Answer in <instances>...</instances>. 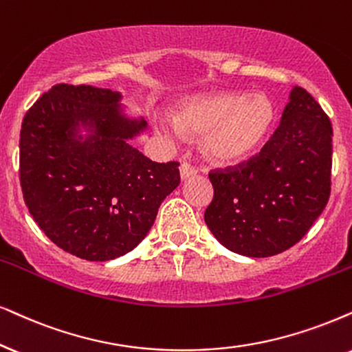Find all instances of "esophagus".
<instances>
[{"instance_id": "obj_1", "label": "esophagus", "mask_w": 352, "mask_h": 352, "mask_svg": "<svg viewBox=\"0 0 352 352\" xmlns=\"http://www.w3.org/2000/svg\"><path fill=\"white\" fill-rule=\"evenodd\" d=\"M197 172H198V168L195 167V166H191L190 162L184 161V162L180 164V177H182V180L188 179V177L197 175Z\"/></svg>"}]
</instances>
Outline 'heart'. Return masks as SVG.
Instances as JSON below:
<instances>
[{"instance_id": "heart-1", "label": "heart", "mask_w": 352, "mask_h": 352, "mask_svg": "<svg viewBox=\"0 0 352 352\" xmlns=\"http://www.w3.org/2000/svg\"><path fill=\"white\" fill-rule=\"evenodd\" d=\"M274 120V107L263 94L219 92L185 102L172 123L157 124L162 136L175 138L177 128L206 135L204 148L211 159L232 164L247 159L263 143Z\"/></svg>"}]
</instances>
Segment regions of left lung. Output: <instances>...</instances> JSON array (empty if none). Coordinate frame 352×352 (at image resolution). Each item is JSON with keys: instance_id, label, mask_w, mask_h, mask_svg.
Listing matches in <instances>:
<instances>
[{"instance_id": "obj_1", "label": "left lung", "mask_w": 352, "mask_h": 352, "mask_svg": "<svg viewBox=\"0 0 352 352\" xmlns=\"http://www.w3.org/2000/svg\"><path fill=\"white\" fill-rule=\"evenodd\" d=\"M333 128L304 87L291 91L281 123L255 155L209 172V230L230 252L278 255L312 228L331 191Z\"/></svg>"}]
</instances>
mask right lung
I'll return each instance as SVG.
<instances>
[{"instance_id":"obj_1","label":"right lung","mask_w":352,"mask_h":352,"mask_svg":"<svg viewBox=\"0 0 352 352\" xmlns=\"http://www.w3.org/2000/svg\"><path fill=\"white\" fill-rule=\"evenodd\" d=\"M118 92L56 84L24 115L19 180L30 216L55 245L89 261L131 252L180 184L179 162H153L128 143L144 122L126 118ZM79 122L95 135L76 138Z\"/></svg>"}]
</instances>
